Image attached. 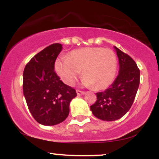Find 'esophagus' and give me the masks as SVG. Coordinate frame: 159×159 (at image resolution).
I'll use <instances>...</instances> for the list:
<instances>
[{
    "instance_id": "obj_1",
    "label": "esophagus",
    "mask_w": 159,
    "mask_h": 159,
    "mask_svg": "<svg viewBox=\"0 0 159 159\" xmlns=\"http://www.w3.org/2000/svg\"><path fill=\"white\" fill-rule=\"evenodd\" d=\"M76 92H77V94L78 95V96H81V95L85 94L84 91H82V90H76Z\"/></svg>"
}]
</instances>
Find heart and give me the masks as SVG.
<instances>
[{"mask_svg": "<svg viewBox=\"0 0 159 159\" xmlns=\"http://www.w3.org/2000/svg\"><path fill=\"white\" fill-rule=\"evenodd\" d=\"M116 69L115 53L101 47L72 51L68 57L59 58L55 63L57 73L66 84L73 85L82 70L84 85L93 86L96 90H102L111 84Z\"/></svg>", "mask_w": 159, "mask_h": 159, "instance_id": "obj_1", "label": "heart"}]
</instances>
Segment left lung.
<instances>
[{"label": "left lung", "instance_id": "left-lung-1", "mask_svg": "<svg viewBox=\"0 0 159 159\" xmlns=\"http://www.w3.org/2000/svg\"><path fill=\"white\" fill-rule=\"evenodd\" d=\"M120 72L114 83L104 92L96 93V101L90 106L96 117L114 121L123 116L132 107L140 84V69L135 61L115 47Z\"/></svg>", "mask_w": 159, "mask_h": 159}]
</instances>
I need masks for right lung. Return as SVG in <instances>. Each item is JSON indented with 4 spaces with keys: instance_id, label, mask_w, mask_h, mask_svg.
<instances>
[{
    "instance_id": "obj_1",
    "label": "right lung",
    "mask_w": 159,
    "mask_h": 159,
    "mask_svg": "<svg viewBox=\"0 0 159 159\" xmlns=\"http://www.w3.org/2000/svg\"><path fill=\"white\" fill-rule=\"evenodd\" d=\"M62 45L54 43L36 54L25 66L23 92L29 111L38 123L54 125L66 119L71 100L77 96L54 71Z\"/></svg>"
}]
</instances>
